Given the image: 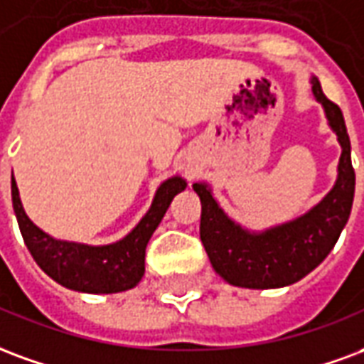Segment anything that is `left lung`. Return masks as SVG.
I'll return each mask as SVG.
<instances>
[{
	"mask_svg": "<svg viewBox=\"0 0 364 364\" xmlns=\"http://www.w3.org/2000/svg\"><path fill=\"white\" fill-rule=\"evenodd\" d=\"M312 92L338 135L341 156L336 186L309 213L264 232H250L225 215L208 184H193L201 200V242L215 272L230 285L277 289L301 281L326 259L351 215L355 171L346 120L339 106L323 95L316 77H312Z\"/></svg>",
	"mask_w": 364,
	"mask_h": 364,
	"instance_id": "8db88e82",
	"label": "left lung"
}]
</instances>
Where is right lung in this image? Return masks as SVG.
Masks as SVG:
<instances>
[{"mask_svg":"<svg viewBox=\"0 0 364 364\" xmlns=\"http://www.w3.org/2000/svg\"><path fill=\"white\" fill-rule=\"evenodd\" d=\"M184 188L186 182L180 176L164 180L156 190L151 209L127 237L106 246H89L58 240L38 229L26 217L18 198L17 182L11 176L13 209L34 262L63 287L95 294L122 293L141 281L145 273V248L151 235L166 213L172 198Z\"/></svg>","mask_w":364,"mask_h":364,"instance_id":"obj_1","label":"right lung"}]
</instances>
